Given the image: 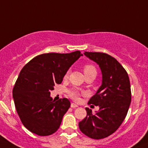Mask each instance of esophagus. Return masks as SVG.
I'll use <instances>...</instances> for the list:
<instances>
[{"label": "esophagus", "instance_id": "1", "mask_svg": "<svg viewBox=\"0 0 148 148\" xmlns=\"http://www.w3.org/2000/svg\"><path fill=\"white\" fill-rule=\"evenodd\" d=\"M71 107L73 108H75L78 107V106H77V104H75V103H71Z\"/></svg>", "mask_w": 148, "mask_h": 148}]
</instances>
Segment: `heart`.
Here are the masks:
<instances>
[{
	"instance_id": "1",
	"label": "heart",
	"mask_w": 148,
	"mask_h": 148,
	"mask_svg": "<svg viewBox=\"0 0 148 148\" xmlns=\"http://www.w3.org/2000/svg\"><path fill=\"white\" fill-rule=\"evenodd\" d=\"M84 74H90V73H95L96 74V69L95 68V66H93L91 64H87L84 66ZM69 74V71L66 74L65 77H66ZM69 95L70 97L73 99V100H78L79 97L80 95V93L78 90H70L69 92Z\"/></svg>"
}]
</instances>
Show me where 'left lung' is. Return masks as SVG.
I'll use <instances>...</instances> for the list:
<instances>
[{"mask_svg":"<svg viewBox=\"0 0 148 148\" xmlns=\"http://www.w3.org/2000/svg\"><path fill=\"white\" fill-rule=\"evenodd\" d=\"M97 63L102 72V84L88 104L98 106L95 114L86 108L87 116L79 123L83 134L95 140L105 138L115 132L124 121L131 103L130 78L116 58L99 52H84Z\"/></svg>","mask_w":148,"mask_h":148,"instance_id":"obj_1","label":"left lung"}]
</instances>
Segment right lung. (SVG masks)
Listing matches in <instances>:
<instances>
[{"label": "right lung", "instance_id": "1", "mask_svg": "<svg viewBox=\"0 0 148 148\" xmlns=\"http://www.w3.org/2000/svg\"><path fill=\"white\" fill-rule=\"evenodd\" d=\"M82 54L44 53L34 57L21 70L13 89L17 114L23 125L39 136H48L59 128L69 108L67 98L51 97L56 84H61L71 66Z\"/></svg>", "mask_w": 148, "mask_h": 148}]
</instances>
